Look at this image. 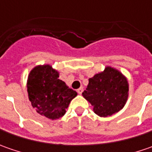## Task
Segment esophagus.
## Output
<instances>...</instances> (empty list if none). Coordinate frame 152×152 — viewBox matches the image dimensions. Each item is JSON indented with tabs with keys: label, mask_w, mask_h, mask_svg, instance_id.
Segmentation results:
<instances>
[{
	"label": "esophagus",
	"mask_w": 152,
	"mask_h": 152,
	"mask_svg": "<svg viewBox=\"0 0 152 152\" xmlns=\"http://www.w3.org/2000/svg\"><path fill=\"white\" fill-rule=\"evenodd\" d=\"M83 91H84V88H83V87H80V88H79V89L77 90V92L79 93V95H81V94L83 93Z\"/></svg>",
	"instance_id": "1"
}]
</instances>
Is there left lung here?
Returning <instances> with one entry per match:
<instances>
[{"label": "left lung", "instance_id": "obj_1", "mask_svg": "<svg viewBox=\"0 0 152 152\" xmlns=\"http://www.w3.org/2000/svg\"><path fill=\"white\" fill-rule=\"evenodd\" d=\"M82 95L93 106L95 113L108 117L124 107L129 96V84L119 71L107 67L89 79V85Z\"/></svg>", "mask_w": 152, "mask_h": 152}]
</instances>
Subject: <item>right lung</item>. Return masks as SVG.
I'll list each match as a JSON object with an SVG mask.
<instances>
[{"instance_id":"right-lung-1","label":"right lung","mask_w":152,"mask_h":152,"mask_svg":"<svg viewBox=\"0 0 152 152\" xmlns=\"http://www.w3.org/2000/svg\"><path fill=\"white\" fill-rule=\"evenodd\" d=\"M59 73L50 65L34 67L28 77V99L36 112L50 119L61 118L77 92L58 79Z\"/></svg>"}]
</instances>
